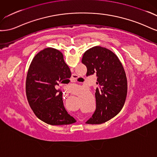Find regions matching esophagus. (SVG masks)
Here are the masks:
<instances>
[{
	"label": "esophagus",
	"instance_id": "1",
	"mask_svg": "<svg viewBox=\"0 0 157 157\" xmlns=\"http://www.w3.org/2000/svg\"><path fill=\"white\" fill-rule=\"evenodd\" d=\"M76 79H77V75H75V74H72V78H71V82H75V80H76Z\"/></svg>",
	"mask_w": 157,
	"mask_h": 157
}]
</instances>
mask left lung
<instances>
[{"mask_svg":"<svg viewBox=\"0 0 157 157\" xmlns=\"http://www.w3.org/2000/svg\"><path fill=\"white\" fill-rule=\"evenodd\" d=\"M82 62L87 75L96 74V109L87 124H102L117 115L123 107L127 94V80L122 64L108 49L94 46L86 51Z\"/></svg>","mask_w":157,"mask_h":157,"instance_id":"8db88e82","label":"left lung"}]
</instances>
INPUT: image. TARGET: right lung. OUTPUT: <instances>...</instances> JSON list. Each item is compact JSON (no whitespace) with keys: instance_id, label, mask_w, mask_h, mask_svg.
I'll return each instance as SVG.
<instances>
[{"instance_id":"1","label":"right lung","mask_w":157,"mask_h":157,"mask_svg":"<svg viewBox=\"0 0 157 157\" xmlns=\"http://www.w3.org/2000/svg\"><path fill=\"white\" fill-rule=\"evenodd\" d=\"M70 77V70L59 50L45 48L34 57L27 75L26 94L38 119L52 125L76 121L64 107L61 90L55 88Z\"/></svg>"}]
</instances>
